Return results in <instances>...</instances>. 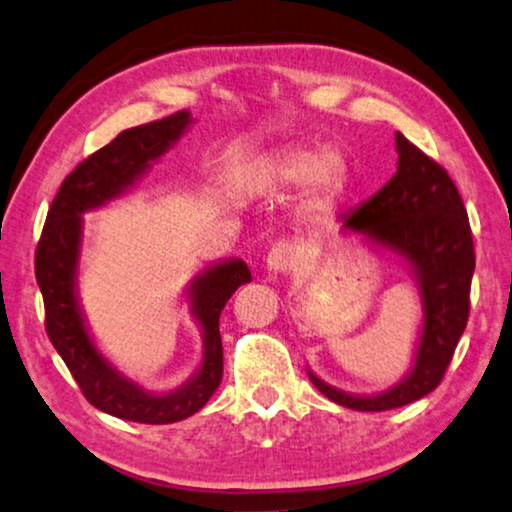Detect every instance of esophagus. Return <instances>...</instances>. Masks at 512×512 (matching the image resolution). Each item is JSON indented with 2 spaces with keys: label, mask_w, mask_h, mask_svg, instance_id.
I'll return each mask as SVG.
<instances>
[{
  "label": "esophagus",
  "mask_w": 512,
  "mask_h": 512,
  "mask_svg": "<svg viewBox=\"0 0 512 512\" xmlns=\"http://www.w3.org/2000/svg\"><path fill=\"white\" fill-rule=\"evenodd\" d=\"M294 264H297V248L287 241L276 243V246L269 250V255H266V269L271 273H285L287 269H292Z\"/></svg>",
  "instance_id": "1"
}]
</instances>
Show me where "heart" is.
Instances as JSON below:
<instances>
[{
    "label": "heart",
    "mask_w": 512,
    "mask_h": 512,
    "mask_svg": "<svg viewBox=\"0 0 512 512\" xmlns=\"http://www.w3.org/2000/svg\"><path fill=\"white\" fill-rule=\"evenodd\" d=\"M345 164L329 148H297L280 155L266 169V181L273 185L299 187L315 183L322 192H331L343 181Z\"/></svg>",
    "instance_id": "obj_1"
}]
</instances>
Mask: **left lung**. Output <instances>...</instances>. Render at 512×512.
Masks as SVG:
<instances>
[{
    "mask_svg": "<svg viewBox=\"0 0 512 512\" xmlns=\"http://www.w3.org/2000/svg\"><path fill=\"white\" fill-rule=\"evenodd\" d=\"M397 153V174L369 201L341 215L338 225L343 234L397 259L413 280L422 308L413 362L406 376L373 394L338 390L306 369L327 399L371 413L406 406L436 390L469 320L475 269L469 215L455 183L401 132Z\"/></svg>",
    "mask_w": 512,
    "mask_h": 512,
    "instance_id": "left-lung-1",
    "label": "left lung"
}]
</instances>
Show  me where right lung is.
Listing matches in <instances>:
<instances>
[{
    "instance_id": "1",
    "label": "right lung",
    "mask_w": 512,
    "mask_h": 512,
    "mask_svg": "<svg viewBox=\"0 0 512 512\" xmlns=\"http://www.w3.org/2000/svg\"><path fill=\"white\" fill-rule=\"evenodd\" d=\"M194 125L190 111L132 127L78 164L50 206L37 248V283L46 306V331L71 376L92 406L113 417L143 424L181 422L206 406L222 380L220 313L232 294L253 280L239 257L199 269L183 299L201 334V362L174 390H146L104 355L83 311L78 276L85 241V213L127 197L143 176Z\"/></svg>"
}]
</instances>
